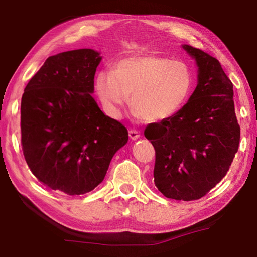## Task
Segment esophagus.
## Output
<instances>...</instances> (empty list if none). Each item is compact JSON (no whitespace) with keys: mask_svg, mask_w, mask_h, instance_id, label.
I'll use <instances>...</instances> for the list:
<instances>
[{"mask_svg":"<svg viewBox=\"0 0 257 257\" xmlns=\"http://www.w3.org/2000/svg\"><path fill=\"white\" fill-rule=\"evenodd\" d=\"M129 137L132 141H137V139L141 137V133L138 132V130H135V129H130L129 130Z\"/></svg>","mask_w":257,"mask_h":257,"instance_id":"obj_1","label":"esophagus"}]
</instances>
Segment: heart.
<instances>
[{"mask_svg":"<svg viewBox=\"0 0 257 257\" xmlns=\"http://www.w3.org/2000/svg\"><path fill=\"white\" fill-rule=\"evenodd\" d=\"M193 82V75L185 63L141 54L118 61L112 71H99L95 78V90L103 110L112 118H120L132 96V107L139 118L158 122L184 107Z\"/></svg>","mask_w":257,"mask_h":257,"instance_id":"b5f03b06","label":"heart"}]
</instances>
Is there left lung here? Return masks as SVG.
I'll list each match as a JSON object with an SVG mask.
<instances>
[{
	"label": "left lung",
	"instance_id": "1",
	"mask_svg": "<svg viewBox=\"0 0 257 257\" xmlns=\"http://www.w3.org/2000/svg\"><path fill=\"white\" fill-rule=\"evenodd\" d=\"M197 66V86L171 118L151 123L145 137L155 149L154 182L165 197H203L227 175L240 139L232 82L219 61L184 44Z\"/></svg>",
	"mask_w": 257,
	"mask_h": 257
}]
</instances>
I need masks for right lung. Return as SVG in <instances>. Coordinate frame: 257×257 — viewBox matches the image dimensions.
Here are the masks:
<instances>
[{
	"mask_svg": "<svg viewBox=\"0 0 257 257\" xmlns=\"http://www.w3.org/2000/svg\"><path fill=\"white\" fill-rule=\"evenodd\" d=\"M101 61L92 49L52 55L21 98L26 162L43 185L71 196L101 184L113 155L128 142L127 129L92 96Z\"/></svg>",
	"mask_w": 257,
	"mask_h": 257,
	"instance_id": "obj_1",
	"label": "right lung"
}]
</instances>
